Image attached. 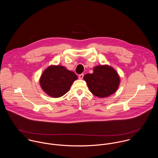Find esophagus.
<instances>
[{
    "instance_id": "1",
    "label": "esophagus",
    "mask_w": 158,
    "mask_h": 158,
    "mask_svg": "<svg viewBox=\"0 0 158 158\" xmlns=\"http://www.w3.org/2000/svg\"><path fill=\"white\" fill-rule=\"evenodd\" d=\"M83 77H84V75H83V73H81V74L79 75V77H78V78H79V79L81 80V79H83Z\"/></svg>"
}]
</instances>
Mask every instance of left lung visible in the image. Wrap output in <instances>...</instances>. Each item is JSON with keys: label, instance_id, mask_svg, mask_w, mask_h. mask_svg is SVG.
<instances>
[{"label": "left lung", "instance_id": "8db88e82", "mask_svg": "<svg viewBox=\"0 0 158 158\" xmlns=\"http://www.w3.org/2000/svg\"><path fill=\"white\" fill-rule=\"evenodd\" d=\"M93 71L92 73H87L83 77L92 94L103 98L116 92L120 78L114 68L108 65L97 66Z\"/></svg>", "mask_w": 158, "mask_h": 158}]
</instances>
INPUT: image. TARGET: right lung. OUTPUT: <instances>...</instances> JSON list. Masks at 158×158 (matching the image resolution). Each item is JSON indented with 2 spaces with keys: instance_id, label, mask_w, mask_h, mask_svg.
<instances>
[{
  "instance_id": "right-lung-1",
  "label": "right lung",
  "mask_w": 158,
  "mask_h": 158,
  "mask_svg": "<svg viewBox=\"0 0 158 158\" xmlns=\"http://www.w3.org/2000/svg\"><path fill=\"white\" fill-rule=\"evenodd\" d=\"M78 77L72 71L63 66L51 65L44 70L40 79L42 89L48 95L61 97L70 89Z\"/></svg>"
}]
</instances>
